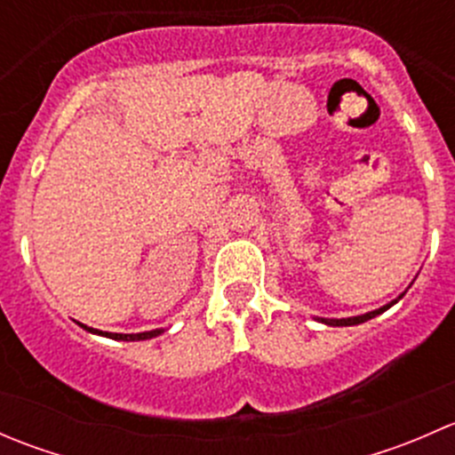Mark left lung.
Returning <instances> with one entry per match:
<instances>
[{"mask_svg": "<svg viewBox=\"0 0 455 455\" xmlns=\"http://www.w3.org/2000/svg\"><path fill=\"white\" fill-rule=\"evenodd\" d=\"M405 292H407V291H405ZM405 292H403V295H405ZM403 295H398L396 299H392V301H389V304L380 306V308L371 310V313H365V315H356V316H347V319H325V316H316V321H321V323H325V325H359V323H365V321L374 319L376 315L385 313V310H387V308H392L394 304H398V299H403Z\"/></svg>", "mask_w": 455, "mask_h": 455, "instance_id": "left-lung-1", "label": "left lung"}]
</instances>
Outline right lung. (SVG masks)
<instances>
[{
	"label": "right lung",
	"mask_w": 455,
	"mask_h": 455,
	"mask_svg": "<svg viewBox=\"0 0 455 455\" xmlns=\"http://www.w3.org/2000/svg\"><path fill=\"white\" fill-rule=\"evenodd\" d=\"M81 328L87 330V332L92 334H100V337H108V339H114V341H145V339H154L158 337V334L164 332V328H158V330H149V332H136V334H121V332H103V330H96V328H87V325L79 323Z\"/></svg>",
	"instance_id": "obj_1"
}]
</instances>
